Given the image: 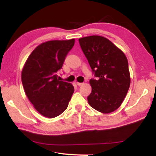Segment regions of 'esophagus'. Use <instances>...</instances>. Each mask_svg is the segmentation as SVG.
<instances>
[{"instance_id": "1", "label": "esophagus", "mask_w": 156, "mask_h": 156, "mask_svg": "<svg viewBox=\"0 0 156 156\" xmlns=\"http://www.w3.org/2000/svg\"><path fill=\"white\" fill-rule=\"evenodd\" d=\"M83 84H84V83H82V82H76V84H77V86H82V85H83Z\"/></svg>"}]
</instances>
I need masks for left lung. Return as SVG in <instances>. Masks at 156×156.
Instances as JSON below:
<instances>
[{
  "mask_svg": "<svg viewBox=\"0 0 156 156\" xmlns=\"http://www.w3.org/2000/svg\"><path fill=\"white\" fill-rule=\"evenodd\" d=\"M81 48L97 80L91 79V92L87 100L103 114L116 110L124 99L131 83L129 63L120 49L99 35L79 39Z\"/></svg>",
  "mask_w": 156,
  "mask_h": 156,
  "instance_id": "8db88e82",
  "label": "left lung"
}]
</instances>
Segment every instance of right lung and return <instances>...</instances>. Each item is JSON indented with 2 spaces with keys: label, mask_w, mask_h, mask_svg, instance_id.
Returning <instances> with one entry per match:
<instances>
[{
  "label": "right lung",
  "mask_w": 156,
  "mask_h": 156,
  "mask_svg": "<svg viewBox=\"0 0 156 156\" xmlns=\"http://www.w3.org/2000/svg\"><path fill=\"white\" fill-rule=\"evenodd\" d=\"M74 44V39L43 42L32 52L23 68L25 94L34 108L47 118L62 114L74 93L73 85L60 81L57 74Z\"/></svg>",
  "instance_id": "1"
}]
</instances>
